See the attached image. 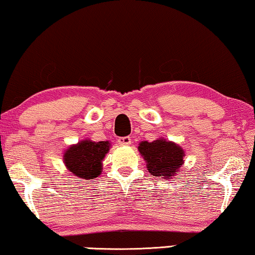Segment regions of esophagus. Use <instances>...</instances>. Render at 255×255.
Segmentation results:
<instances>
[{
    "label": "esophagus",
    "instance_id": "34e87169",
    "mask_svg": "<svg viewBox=\"0 0 255 255\" xmlns=\"http://www.w3.org/2000/svg\"><path fill=\"white\" fill-rule=\"evenodd\" d=\"M119 143L121 146H128L131 143V136H122L119 139Z\"/></svg>",
    "mask_w": 255,
    "mask_h": 255
}]
</instances>
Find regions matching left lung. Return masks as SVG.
I'll list each match as a JSON object with an SVG mask.
<instances>
[{"label":"left lung","instance_id":"obj_1","mask_svg":"<svg viewBox=\"0 0 255 255\" xmlns=\"http://www.w3.org/2000/svg\"><path fill=\"white\" fill-rule=\"evenodd\" d=\"M138 150L147 162L148 171L155 177H172L178 173L184 163L182 147L165 139H156L152 142L141 141Z\"/></svg>","mask_w":255,"mask_h":255}]
</instances>
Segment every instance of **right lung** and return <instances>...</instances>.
<instances>
[{
    "label": "right lung",
    "instance_id": "right-lung-1",
    "mask_svg": "<svg viewBox=\"0 0 255 255\" xmlns=\"http://www.w3.org/2000/svg\"><path fill=\"white\" fill-rule=\"evenodd\" d=\"M109 141L94 142L83 140L65 150L63 160L70 172L83 179H93L100 175L102 160L109 152Z\"/></svg>",
    "mask_w": 255,
    "mask_h": 255
}]
</instances>
